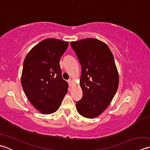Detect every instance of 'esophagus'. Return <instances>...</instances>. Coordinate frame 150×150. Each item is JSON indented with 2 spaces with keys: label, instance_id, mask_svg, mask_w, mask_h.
<instances>
[{
  "label": "esophagus",
  "instance_id": "esophagus-1",
  "mask_svg": "<svg viewBox=\"0 0 150 150\" xmlns=\"http://www.w3.org/2000/svg\"><path fill=\"white\" fill-rule=\"evenodd\" d=\"M68 84H69V86H71V84H72V80H71V79H68Z\"/></svg>",
  "mask_w": 150,
  "mask_h": 150
}]
</instances>
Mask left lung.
Instances as JSON below:
<instances>
[{
    "instance_id": "obj_1",
    "label": "left lung",
    "mask_w": 150,
    "mask_h": 150,
    "mask_svg": "<svg viewBox=\"0 0 150 150\" xmlns=\"http://www.w3.org/2000/svg\"><path fill=\"white\" fill-rule=\"evenodd\" d=\"M81 66L82 97L76 103L79 114L93 119L109 106L119 86L114 57L104 42L85 39L70 43Z\"/></svg>"
}]
</instances>
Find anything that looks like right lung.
<instances>
[{
  "mask_svg": "<svg viewBox=\"0 0 150 150\" xmlns=\"http://www.w3.org/2000/svg\"><path fill=\"white\" fill-rule=\"evenodd\" d=\"M68 46L65 41L47 39L33 47L24 59L22 86L31 104L42 113L56 111L68 91L59 64Z\"/></svg>",
  "mask_w": 150,
  "mask_h": 150,
  "instance_id": "add662e5",
  "label": "right lung"
}]
</instances>
